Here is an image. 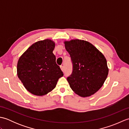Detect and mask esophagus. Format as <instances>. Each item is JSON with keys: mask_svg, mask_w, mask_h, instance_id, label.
I'll return each instance as SVG.
<instances>
[{"mask_svg": "<svg viewBox=\"0 0 129 129\" xmlns=\"http://www.w3.org/2000/svg\"><path fill=\"white\" fill-rule=\"evenodd\" d=\"M60 69H61V71L62 72H64V67H63V66H62V65H61V66H60Z\"/></svg>", "mask_w": 129, "mask_h": 129, "instance_id": "obj_1", "label": "esophagus"}]
</instances>
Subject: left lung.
<instances>
[{
    "label": "left lung",
    "instance_id": "left-lung-1",
    "mask_svg": "<svg viewBox=\"0 0 129 129\" xmlns=\"http://www.w3.org/2000/svg\"><path fill=\"white\" fill-rule=\"evenodd\" d=\"M64 44L73 64L72 74L67 78L71 89L81 97L94 94L103 85L108 75L105 56L87 41L73 39L65 41Z\"/></svg>",
    "mask_w": 129,
    "mask_h": 129
}]
</instances>
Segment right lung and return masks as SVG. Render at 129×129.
I'll return each instance as SVG.
<instances>
[{
    "label": "right lung",
    "mask_w": 129,
    "mask_h": 129,
    "mask_svg": "<svg viewBox=\"0 0 129 129\" xmlns=\"http://www.w3.org/2000/svg\"><path fill=\"white\" fill-rule=\"evenodd\" d=\"M55 45L50 39L38 41L19 57L18 76L25 89L33 95L47 94L64 75L53 53Z\"/></svg>",
    "instance_id": "1"
}]
</instances>
